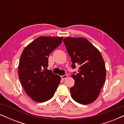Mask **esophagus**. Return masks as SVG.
I'll return each instance as SVG.
<instances>
[{
	"instance_id": "esophagus-1",
	"label": "esophagus",
	"mask_w": 124,
	"mask_h": 124,
	"mask_svg": "<svg viewBox=\"0 0 124 124\" xmlns=\"http://www.w3.org/2000/svg\"><path fill=\"white\" fill-rule=\"evenodd\" d=\"M61 77H62V79H64L67 78L68 77V75H67V74H65V75L61 76Z\"/></svg>"
}]
</instances>
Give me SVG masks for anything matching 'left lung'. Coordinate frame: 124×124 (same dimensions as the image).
<instances>
[{
    "mask_svg": "<svg viewBox=\"0 0 124 124\" xmlns=\"http://www.w3.org/2000/svg\"><path fill=\"white\" fill-rule=\"evenodd\" d=\"M63 41L71 57L72 68H75V64L79 65L78 73L72 75L75 82L70 89L71 96L80 104L93 103L99 96L106 80L104 59L87 39L67 37Z\"/></svg>",
    "mask_w": 124,
    "mask_h": 124,
    "instance_id": "8db88e82",
    "label": "left lung"
}]
</instances>
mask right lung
Instances as JSON below:
<instances>
[{"mask_svg":"<svg viewBox=\"0 0 124 124\" xmlns=\"http://www.w3.org/2000/svg\"><path fill=\"white\" fill-rule=\"evenodd\" d=\"M63 37L42 36L24 48L18 64V77L28 96L44 102L54 96L62 79L47 69L48 56L62 43Z\"/></svg>","mask_w":124,"mask_h":124,"instance_id":"obj_1","label":"right lung"}]
</instances>
